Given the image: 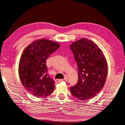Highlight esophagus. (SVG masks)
Masks as SVG:
<instances>
[{
    "instance_id": "esophagus-1",
    "label": "esophagus",
    "mask_w": 125,
    "mask_h": 125,
    "mask_svg": "<svg viewBox=\"0 0 125 125\" xmlns=\"http://www.w3.org/2000/svg\"><path fill=\"white\" fill-rule=\"evenodd\" d=\"M67 80H68V79H67V76H65V78H64L63 80V79H57V80H55V82H57V83H58V82H62V81H63V80L67 81Z\"/></svg>"
}]
</instances>
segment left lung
<instances>
[{"label":"left lung","mask_w":125,"mask_h":125,"mask_svg":"<svg viewBox=\"0 0 125 125\" xmlns=\"http://www.w3.org/2000/svg\"><path fill=\"white\" fill-rule=\"evenodd\" d=\"M78 69V80L70 88L71 94L80 100L93 98L100 92L106 82V60L102 50L94 42L82 39L70 46Z\"/></svg>","instance_id":"1"}]
</instances>
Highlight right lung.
<instances>
[{
  "label": "right lung",
  "instance_id": "1",
  "mask_svg": "<svg viewBox=\"0 0 125 125\" xmlns=\"http://www.w3.org/2000/svg\"><path fill=\"white\" fill-rule=\"evenodd\" d=\"M60 45L45 39L36 40L21 56L19 74L25 88L36 97H46L53 92L55 82L47 73L46 60Z\"/></svg>",
  "mask_w": 125,
  "mask_h": 125
}]
</instances>
